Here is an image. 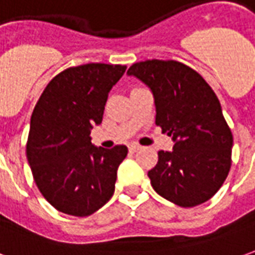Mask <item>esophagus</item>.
<instances>
[{
	"label": "esophagus",
	"instance_id": "obj_1",
	"mask_svg": "<svg viewBox=\"0 0 255 255\" xmlns=\"http://www.w3.org/2000/svg\"><path fill=\"white\" fill-rule=\"evenodd\" d=\"M137 150H140V145H137V144L129 145V151H130V152H136Z\"/></svg>",
	"mask_w": 255,
	"mask_h": 255
}]
</instances>
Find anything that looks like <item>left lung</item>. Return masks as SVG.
Here are the masks:
<instances>
[{"instance_id":"8db88e82","label":"left lung","mask_w":255,"mask_h":255,"mask_svg":"<svg viewBox=\"0 0 255 255\" xmlns=\"http://www.w3.org/2000/svg\"><path fill=\"white\" fill-rule=\"evenodd\" d=\"M129 76L154 96L155 125L173 140L148 171L152 189L179 207L203 204L224 184L232 164L233 136L218 97L194 69L178 61L133 64Z\"/></svg>"}]
</instances>
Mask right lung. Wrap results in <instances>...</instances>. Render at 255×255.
I'll return each instance as SVG.
<instances>
[{"instance_id": "right-lung-1", "label": "right lung", "mask_w": 255, "mask_h": 255, "mask_svg": "<svg viewBox=\"0 0 255 255\" xmlns=\"http://www.w3.org/2000/svg\"><path fill=\"white\" fill-rule=\"evenodd\" d=\"M125 65L86 64L68 68L44 89L31 114L26 155L38 190L58 211L87 217L110 201L126 145L91 144L103 122L108 93Z\"/></svg>"}]
</instances>
